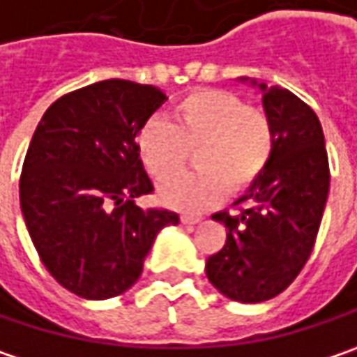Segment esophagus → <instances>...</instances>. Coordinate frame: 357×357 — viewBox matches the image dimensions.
Returning <instances> with one entry per match:
<instances>
[{
    "instance_id": "1",
    "label": "esophagus",
    "mask_w": 357,
    "mask_h": 357,
    "mask_svg": "<svg viewBox=\"0 0 357 357\" xmlns=\"http://www.w3.org/2000/svg\"><path fill=\"white\" fill-rule=\"evenodd\" d=\"M181 223H185V225H197V223H201V217L181 215Z\"/></svg>"
}]
</instances>
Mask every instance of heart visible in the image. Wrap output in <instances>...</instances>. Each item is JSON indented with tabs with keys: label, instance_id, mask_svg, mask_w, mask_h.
Returning a JSON list of instances; mask_svg holds the SVG:
<instances>
[{
	"label": "heart",
	"instance_id": "obj_1",
	"mask_svg": "<svg viewBox=\"0 0 357 357\" xmlns=\"http://www.w3.org/2000/svg\"><path fill=\"white\" fill-rule=\"evenodd\" d=\"M174 123L152 117L140 128L138 152L158 181L182 169L199 150L197 173L166 179L158 197L178 211L201 213L229 189L242 195L256 185L274 156L276 132L262 109L248 107L240 95L223 89L192 91L174 105Z\"/></svg>",
	"mask_w": 357,
	"mask_h": 357
}]
</instances>
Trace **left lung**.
<instances>
[{
	"instance_id": "8db88e82",
	"label": "left lung",
	"mask_w": 357,
	"mask_h": 357,
	"mask_svg": "<svg viewBox=\"0 0 357 357\" xmlns=\"http://www.w3.org/2000/svg\"><path fill=\"white\" fill-rule=\"evenodd\" d=\"M250 83L262 91L272 119L274 156L256 185L234 203L240 213L213 215L227 227V240L207 258L205 272L227 298L262 303L282 293L313 252L329 195V162L315 112L289 89Z\"/></svg>"
}]
</instances>
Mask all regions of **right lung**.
Here are the masks:
<instances>
[{
  "label": "right lung",
  "instance_id": "add662e5",
  "mask_svg": "<svg viewBox=\"0 0 357 357\" xmlns=\"http://www.w3.org/2000/svg\"><path fill=\"white\" fill-rule=\"evenodd\" d=\"M166 99L152 85L99 81L56 99L32 136L22 215L42 264L77 296L126 293L158 231L178 223L174 211L136 205L154 191L136 140Z\"/></svg>",
  "mask_w": 357,
  "mask_h": 357
}]
</instances>
